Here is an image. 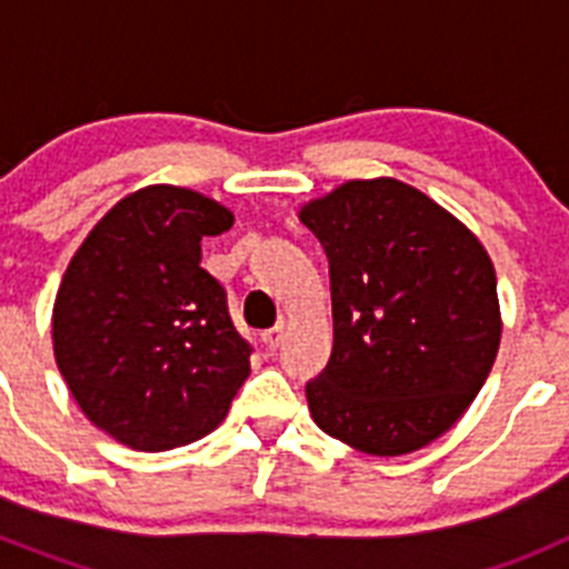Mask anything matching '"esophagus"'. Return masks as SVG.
<instances>
[{"mask_svg":"<svg viewBox=\"0 0 569 569\" xmlns=\"http://www.w3.org/2000/svg\"><path fill=\"white\" fill-rule=\"evenodd\" d=\"M261 341H264V345H268L270 350H276V347H279L281 341H284V325H276V328L264 330V333H261Z\"/></svg>","mask_w":569,"mask_h":569,"instance_id":"obj_1","label":"esophagus"}]
</instances>
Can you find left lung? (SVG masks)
Masks as SVG:
<instances>
[{
    "mask_svg": "<svg viewBox=\"0 0 569 569\" xmlns=\"http://www.w3.org/2000/svg\"><path fill=\"white\" fill-rule=\"evenodd\" d=\"M330 261L333 353L305 385L316 425L405 456L459 421L499 353L496 270L481 241L396 179H356L301 208Z\"/></svg>",
    "mask_w": 569,
    "mask_h": 569,
    "instance_id": "left-lung-1",
    "label": "left lung"
}]
</instances>
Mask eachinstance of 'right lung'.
Segmentation results:
<instances>
[{
  "label": "right lung",
  "instance_id": "right-lung-1",
  "mask_svg": "<svg viewBox=\"0 0 569 569\" xmlns=\"http://www.w3.org/2000/svg\"><path fill=\"white\" fill-rule=\"evenodd\" d=\"M233 213L188 188L136 190L70 259L53 305V353L99 430L159 453L202 439L250 376L253 347L202 261Z\"/></svg>",
  "mask_w": 569,
  "mask_h": 569
}]
</instances>
